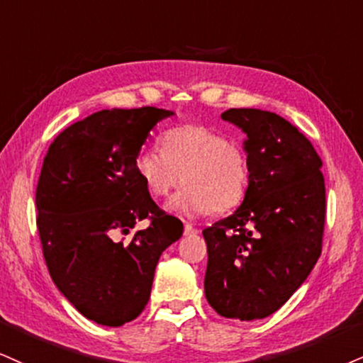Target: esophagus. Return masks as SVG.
Wrapping results in <instances>:
<instances>
[{"instance_id":"34e87169","label":"esophagus","mask_w":363,"mask_h":363,"mask_svg":"<svg viewBox=\"0 0 363 363\" xmlns=\"http://www.w3.org/2000/svg\"><path fill=\"white\" fill-rule=\"evenodd\" d=\"M195 234H199V230H196L191 223H185V235H195Z\"/></svg>"}]
</instances>
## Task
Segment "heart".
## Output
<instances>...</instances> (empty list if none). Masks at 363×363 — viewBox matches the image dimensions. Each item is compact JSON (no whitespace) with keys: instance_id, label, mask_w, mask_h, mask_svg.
Masks as SVG:
<instances>
[{"instance_id":"1","label":"heart","mask_w":363,"mask_h":363,"mask_svg":"<svg viewBox=\"0 0 363 363\" xmlns=\"http://www.w3.org/2000/svg\"><path fill=\"white\" fill-rule=\"evenodd\" d=\"M161 147L143 146L134 156V172L147 194L167 199L180 183L186 186L169 203L182 216L227 212L244 200L249 186L245 151L229 136L199 124H185L163 134Z\"/></svg>"}]
</instances>
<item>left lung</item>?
Instances as JSON below:
<instances>
[{
    "instance_id": "8db88e82",
    "label": "left lung",
    "mask_w": 363,
    "mask_h": 363,
    "mask_svg": "<svg viewBox=\"0 0 363 363\" xmlns=\"http://www.w3.org/2000/svg\"><path fill=\"white\" fill-rule=\"evenodd\" d=\"M247 134L249 186L232 216L203 230L205 296L220 316L261 320L305 283L321 254L325 178L310 140L281 116L229 109Z\"/></svg>"
}]
</instances>
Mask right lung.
<instances>
[{
    "label": "right lung",
    "instance_id": "obj_1",
    "mask_svg": "<svg viewBox=\"0 0 363 363\" xmlns=\"http://www.w3.org/2000/svg\"><path fill=\"white\" fill-rule=\"evenodd\" d=\"M158 107L104 109L64 129L48 147L37 185V227L53 283L89 320L121 326L141 315L158 259L183 223L153 202L134 156ZM150 225L126 241L136 221Z\"/></svg>",
    "mask_w": 363,
    "mask_h": 363
}]
</instances>
